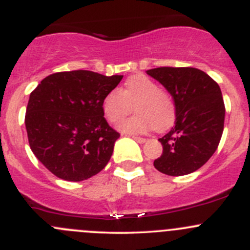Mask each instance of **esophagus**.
<instances>
[{
    "label": "esophagus",
    "instance_id": "34e87169",
    "mask_svg": "<svg viewBox=\"0 0 250 250\" xmlns=\"http://www.w3.org/2000/svg\"><path fill=\"white\" fill-rule=\"evenodd\" d=\"M132 138H133V139H134L135 141H138V143H139V144H143V143H145V141H146L145 138H141V137H135V135H132Z\"/></svg>",
    "mask_w": 250,
    "mask_h": 250
}]
</instances>
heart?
<instances>
[{
  "instance_id": "b5f03b06",
  "label": "heart",
  "mask_w": 250,
  "mask_h": 250,
  "mask_svg": "<svg viewBox=\"0 0 250 250\" xmlns=\"http://www.w3.org/2000/svg\"><path fill=\"white\" fill-rule=\"evenodd\" d=\"M135 105L137 115L120 125L127 133H146L155 128L158 132L168 129L175 120V105L169 94L147 76L135 75L128 78L125 88L109 90L103 100L106 120L118 123L129 115Z\"/></svg>"
}]
</instances>
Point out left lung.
I'll return each mask as SVG.
<instances>
[{
  "label": "left lung",
  "instance_id": "left-lung-1",
  "mask_svg": "<svg viewBox=\"0 0 250 250\" xmlns=\"http://www.w3.org/2000/svg\"><path fill=\"white\" fill-rule=\"evenodd\" d=\"M170 93L175 125L160 138L163 152L153 166L172 176L190 174L213 156L220 143L225 105L220 87L195 67H157L146 71Z\"/></svg>",
  "mask_w": 250,
  "mask_h": 250
}]
</instances>
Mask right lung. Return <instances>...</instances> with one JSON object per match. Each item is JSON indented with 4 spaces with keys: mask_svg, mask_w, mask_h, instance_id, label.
Listing matches in <instances>:
<instances>
[{
    "mask_svg": "<svg viewBox=\"0 0 250 250\" xmlns=\"http://www.w3.org/2000/svg\"><path fill=\"white\" fill-rule=\"evenodd\" d=\"M122 78L87 70L57 72L32 90L25 115L27 139L50 173L82 181L104 169L120 133L105 120L103 100Z\"/></svg>",
    "mask_w": 250,
    "mask_h": 250,
    "instance_id": "obj_1",
    "label": "right lung"
}]
</instances>
